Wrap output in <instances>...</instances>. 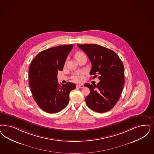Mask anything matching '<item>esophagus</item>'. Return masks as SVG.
I'll return each instance as SVG.
<instances>
[{"mask_svg": "<svg viewBox=\"0 0 154 154\" xmlns=\"http://www.w3.org/2000/svg\"><path fill=\"white\" fill-rule=\"evenodd\" d=\"M77 86L78 87V88H84V85H77Z\"/></svg>", "mask_w": 154, "mask_h": 154, "instance_id": "34e87169", "label": "esophagus"}]
</instances>
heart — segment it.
<instances>
[{"instance_id":"b5f03b06","label":"heart","mask_w":154,"mask_h":154,"mask_svg":"<svg viewBox=\"0 0 154 154\" xmlns=\"http://www.w3.org/2000/svg\"><path fill=\"white\" fill-rule=\"evenodd\" d=\"M85 56V54L83 53V52H78L77 53L75 54V58H78L79 57H80L81 56ZM73 80H74V81L75 82H81L83 79H82V77L81 75V73H77V74H75L73 76Z\"/></svg>"}]
</instances>
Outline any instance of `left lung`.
<instances>
[{"label": "left lung", "instance_id": "8db88e82", "mask_svg": "<svg viewBox=\"0 0 154 154\" xmlns=\"http://www.w3.org/2000/svg\"><path fill=\"white\" fill-rule=\"evenodd\" d=\"M85 52L91 61L90 74L98 77L100 81L96 84H85L90 94L85 98L88 106L98 112L111 110L119 100L125 83L124 66L122 61L110 49L97 44L77 45Z\"/></svg>", "mask_w": 154, "mask_h": 154}]
</instances>
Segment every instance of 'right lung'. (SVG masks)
Returning <instances> with one entry per match:
<instances>
[{
  "label": "right lung",
  "instance_id": "1",
  "mask_svg": "<svg viewBox=\"0 0 154 154\" xmlns=\"http://www.w3.org/2000/svg\"><path fill=\"white\" fill-rule=\"evenodd\" d=\"M73 44L42 51L34 58L29 69V84L34 100L48 113L60 112L68 104L69 93L75 89L72 82L60 85L58 71L64 68Z\"/></svg>",
  "mask_w": 154,
  "mask_h": 154
}]
</instances>
